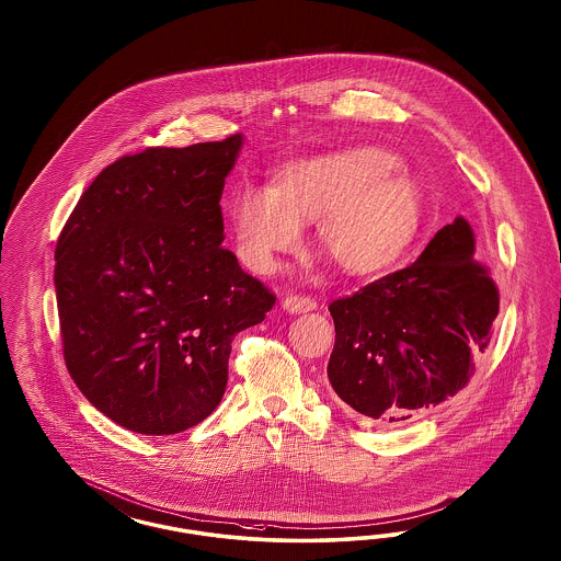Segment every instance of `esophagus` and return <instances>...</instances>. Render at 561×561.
Masks as SVG:
<instances>
[{
    "label": "esophagus",
    "instance_id": "1",
    "mask_svg": "<svg viewBox=\"0 0 561 561\" xmlns=\"http://www.w3.org/2000/svg\"><path fill=\"white\" fill-rule=\"evenodd\" d=\"M282 308L288 310L291 314H300V312H310L317 308V302L308 296H296V294H289L284 300H282Z\"/></svg>",
    "mask_w": 561,
    "mask_h": 561
}]
</instances>
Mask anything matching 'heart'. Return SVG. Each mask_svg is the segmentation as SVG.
<instances>
[{
    "label": "heart",
    "mask_w": 561,
    "mask_h": 561,
    "mask_svg": "<svg viewBox=\"0 0 561 561\" xmlns=\"http://www.w3.org/2000/svg\"><path fill=\"white\" fill-rule=\"evenodd\" d=\"M238 256L256 273L302 244L317 221V242L350 275L389 270L405 253L422 216V191L394 153L354 146L275 170L267 188L242 185L226 205Z\"/></svg>",
    "instance_id": "b5f03b06"
}]
</instances>
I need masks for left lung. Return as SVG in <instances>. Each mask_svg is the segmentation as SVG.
Listing matches in <instances>:
<instances>
[{"mask_svg": "<svg viewBox=\"0 0 561 561\" xmlns=\"http://www.w3.org/2000/svg\"><path fill=\"white\" fill-rule=\"evenodd\" d=\"M500 296L476 261V234L455 218L405 270L329 305V382L357 417L397 424L467 387Z\"/></svg>", "mask_w": 561, "mask_h": 561, "instance_id": "obj_1", "label": "left lung"}]
</instances>
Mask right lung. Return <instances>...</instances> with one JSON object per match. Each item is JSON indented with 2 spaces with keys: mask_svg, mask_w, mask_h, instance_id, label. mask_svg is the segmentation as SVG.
<instances>
[{
  "mask_svg": "<svg viewBox=\"0 0 561 561\" xmlns=\"http://www.w3.org/2000/svg\"><path fill=\"white\" fill-rule=\"evenodd\" d=\"M242 136L123 156L85 188L55 249L69 374L115 424L169 436L204 422L234 335L275 296L221 247Z\"/></svg>",
  "mask_w": 561,
  "mask_h": 561,
  "instance_id": "add662e5",
  "label": "right lung"
}]
</instances>
